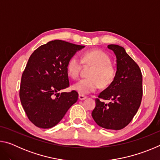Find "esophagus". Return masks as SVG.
Here are the masks:
<instances>
[{"mask_svg":"<svg viewBox=\"0 0 160 160\" xmlns=\"http://www.w3.org/2000/svg\"><path fill=\"white\" fill-rule=\"evenodd\" d=\"M78 99H79L80 100H84L87 99V97L84 96V95H82V94H80L79 96H78Z\"/></svg>","mask_w":160,"mask_h":160,"instance_id":"obj_1","label":"esophagus"}]
</instances>
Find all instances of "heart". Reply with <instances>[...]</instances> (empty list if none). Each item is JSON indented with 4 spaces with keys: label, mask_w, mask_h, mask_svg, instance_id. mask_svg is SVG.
<instances>
[{
    "label": "heart",
    "mask_w": 160,
    "mask_h": 160,
    "mask_svg": "<svg viewBox=\"0 0 160 160\" xmlns=\"http://www.w3.org/2000/svg\"><path fill=\"white\" fill-rule=\"evenodd\" d=\"M82 63L91 65L93 68L89 74V78L82 79L72 85V89L78 93L85 95L96 91L100 85L106 88L114 79L115 68L111 64V59L107 54L101 50L87 51L82 56ZM82 62L77 56H72L68 61L66 69L70 77L77 78L80 74Z\"/></svg>",
    "instance_id": "b5f03b06"
}]
</instances>
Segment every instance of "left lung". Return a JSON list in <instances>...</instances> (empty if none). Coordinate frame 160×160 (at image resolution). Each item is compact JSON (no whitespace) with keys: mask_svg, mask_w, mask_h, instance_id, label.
Returning a JSON list of instances; mask_svg holds the SVG:
<instances>
[{"mask_svg":"<svg viewBox=\"0 0 160 160\" xmlns=\"http://www.w3.org/2000/svg\"><path fill=\"white\" fill-rule=\"evenodd\" d=\"M116 58V72L110 85L95 99L92 112L94 121L102 128L121 130L131 122L138 110L142 97V76L139 66L116 44L108 45ZM99 98L110 100L106 104Z\"/></svg>","mask_w":160,"mask_h":160,"instance_id":"left-lung-1","label":"left lung"}]
</instances>
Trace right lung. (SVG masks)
Masks as SVG:
<instances>
[{
  "instance_id": "1",
  "label": "right lung",
  "mask_w": 160,
  "mask_h": 160,
  "mask_svg": "<svg viewBox=\"0 0 160 160\" xmlns=\"http://www.w3.org/2000/svg\"><path fill=\"white\" fill-rule=\"evenodd\" d=\"M84 47L53 40L30 56L22 75L20 98L28 118L36 126L51 128L57 125L77 102L76 91L58 92L69 86L68 61Z\"/></svg>"
}]
</instances>
